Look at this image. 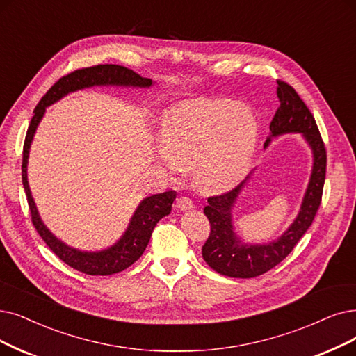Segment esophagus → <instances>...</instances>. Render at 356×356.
<instances>
[{
    "instance_id": "obj_1",
    "label": "esophagus",
    "mask_w": 356,
    "mask_h": 356,
    "mask_svg": "<svg viewBox=\"0 0 356 356\" xmlns=\"http://www.w3.org/2000/svg\"><path fill=\"white\" fill-rule=\"evenodd\" d=\"M193 202L190 200L188 197H179L177 200V209L178 210H182V211H187V210H191L193 209Z\"/></svg>"
}]
</instances>
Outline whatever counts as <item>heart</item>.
Wrapping results in <instances>:
<instances>
[{"instance_id":"obj_1","label":"heart","mask_w":356,"mask_h":356,"mask_svg":"<svg viewBox=\"0 0 356 356\" xmlns=\"http://www.w3.org/2000/svg\"><path fill=\"white\" fill-rule=\"evenodd\" d=\"M254 113L227 99H197L166 112L156 159L170 175L193 169L206 193L229 190L244 178L257 146Z\"/></svg>"}]
</instances>
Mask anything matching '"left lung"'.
Masks as SVG:
<instances>
[{"label":"left lung","instance_id":"8db88e82","mask_svg":"<svg viewBox=\"0 0 356 356\" xmlns=\"http://www.w3.org/2000/svg\"><path fill=\"white\" fill-rule=\"evenodd\" d=\"M279 108L270 122V136L264 147L283 134H301L312 153V169L298 216L277 239L267 244H248L235 232L232 209L252 172L234 190L209 197L204 215L210 222V235L202 248L204 261L215 272L239 279L260 276L277 266L298 244L314 220L321 203L325 179V149L314 117L302 99L285 81H277Z\"/></svg>","mask_w":356,"mask_h":356}]
</instances>
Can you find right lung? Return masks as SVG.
<instances>
[{"label": "right lung", "mask_w": 356, "mask_h": 356, "mask_svg": "<svg viewBox=\"0 0 356 356\" xmlns=\"http://www.w3.org/2000/svg\"><path fill=\"white\" fill-rule=\"evenodd\" d=\"M154 84L152 79L141 77L136 71L115 64H104L76 70L61 77L54 86L47 92V95L40 99V102L33 111V118L27 129L24 146H23V162H22V179L23 187L27 195L33 226L38 234L45 241L47 245L60 257L65 264L73 267L81 273L90 276H108L113 275L130 267L137 261L141 254L145 252L152 232L156 223L162 218L169 215L172 210V203L177 197L175 191H166L162 194H154L143 198L137 206L134 215L130 219L125 232L115 244L101 250V251H81L73 248L56 238L40 219L36 203L32 197V191L27 181V163H29V152L32 141L36 133L39 122L45 115V111L52 104L58 102L60 99L81 89H88L93 86H117V88H138L149 89Z\"/></svg>", "instance_id": "right-lung-1"}]
</instances>
